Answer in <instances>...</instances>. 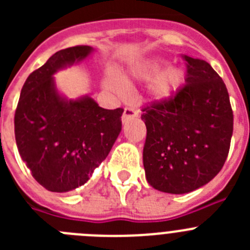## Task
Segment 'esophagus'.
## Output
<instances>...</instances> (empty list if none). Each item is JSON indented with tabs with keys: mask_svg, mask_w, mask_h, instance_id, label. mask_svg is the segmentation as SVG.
Returning <instances> with one entry per match:
<instances>
[{
	"mask_svg": "<svg viewBox=\"0 0 250 250\" xmlns=\"http://www.w3.org/2000/svg\"><path fill=\"white\" fill-rule=\"evenodd\" d=\"M138 111L134 109H130V107H126V109L124 110L123 112V116H121V121H123V124L127 123V121L130 120V119H134V118H138Z\"/></svg>",
	"mask_w": 250,
	"mask_h": 250,
	"instance_id": "1",
	"label": "esophagus"
}]
</instances>
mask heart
Masks as SVG:
<instances>
[{
	"mask_svg": "<svg viewBox=\"0 0 250 250\" xmlns=\"http://www.w3.org/2000/svg\"><path fill=\"white\" fill-rule=\"evenodd\" d=\"M167 63V60L160 57H150L132 61L121 74L114 68H109L104 77L106 90L116 95L126 92V83L130 80L150 81V98L156 103H167L180 91L185 83V70L182 66L173 65L161 71Z\"/></svg>",
	"mask_w": 250,
	"mask_h": 250,
	"instance_id": "b5f03b06",
	"label": "heart"
}]
</instances>
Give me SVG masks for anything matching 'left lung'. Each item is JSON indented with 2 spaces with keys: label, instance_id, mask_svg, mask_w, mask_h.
<instances>
[{
  "label": "left lung",
  "instance_id": "left-lung-1",
  "mask_svg": "<svg viewBox=\"0 0 250 250\" xmlns=\"http://www.w3.org/2000/svg\"><path fill=\"white\" fill-rule=\"evenodd\" d=\"M187 85L167 103L145 107L143 164L154 189L187 194L204 187L224 165L233 111L222 77L207 61L184 56Z\"/></svg>",
  "mask_w": 250,
  "mask_h": 250
}]
</instances>
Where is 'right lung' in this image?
Returning <instances> with one entry per match:
<instances>
[{
	"label": "right lung",
	"instance_id": "1",
	"mask_svg": "<svg viewBox=\"0 0 250 250\" xmlns=\"http://www.w3.org/2000/svg\"><path fill=\"white\" fill-rule=\"evenodd\" d=\"M91 46L57 51L22 86L15 114L20 156L39 184L66 193L85 184L121 131L123 109L106 110L90 96L68 99L54 75L83 62Z\"/></svg>",
	"mask_w": 250,
	"mask_h": 250
}]
</instances>
